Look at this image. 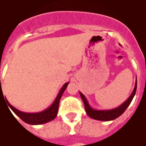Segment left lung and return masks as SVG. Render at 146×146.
Wrapping results in <instances>:
<instances>
[{
    "label": "left lung",
    "mask_w": 146,
    "mask_h": 146,
    "mask_svg": "<svg viewBox=\"0 0 146 146\" xmlns=\"http://www.w3.org/2000/svg\"><path fill=\"white\" fill-rule=\"evenodd\" d=\"M136 90H137V80L135 82L134 88H133V92L129 96V98L120 106L117 107L115 108L110 109V110H96V109H93L89 105L86 97L80 92V95L84 102V104L85 111L90 118L96 119V120H100V121H111V120L117 119L126 111V109L128 108V106L130 104V103L132 101L133 96L136 93Z\"/></svg>",
    "instance_id": "obj_1"
}]
</instances>
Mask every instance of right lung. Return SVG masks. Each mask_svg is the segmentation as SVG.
<instances>
[{"label": "right lung", "instance_id": "obj_1", "mask_svg": "<svg viewBox=\"0 0 146 146\" xmlns=\"http://www.w3.org/2000/svg\"><path fill=\"white\" fill-rule=\"evenodd\" d=\"M68 84H69V82H67L63 85L61 88V90L59 91L58 94L57 96V97L55 98L54 101L53 102V104L49 107L48 108H46L42 111L37 112V113H26V112L20 111L18 109L15 108L14 107H13L9 104L8 105H9L10 109L16 114V115L20 117L23 122H25L27 124L40 125V124L48 123L54 119H55V117L57 116L58 111L60 99L62 97L63 92H65ZM7 103H9V102H7Z\"/></svg>", "mask_w": 146, "mask_h": 146}]
</instances>
